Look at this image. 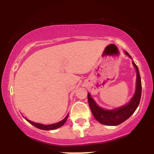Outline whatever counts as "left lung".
Returning <instances> with one entry per match:
<instances>
[{
	"label": "left lung",
	"mask_w": 154,
	"mask_h": 154,
	"mask_svg": "<svg viewBox=\"0 0 154 154\" xmlns=\"http://www.w3.org/2000/svg\"><path fill=\"white\" fill-rule=\"evenodd\" d=\"M130 58L131 56L127 51H125ZM134 66L137 71V82H136V91L135 95L132 97L130 103L127 105L114 109V110H106L100 108L95 103L93 98L91 97L90 93L88 94V100L91 110L94 116L95 119L100 123L110 126H115L124 122L129 117H130L132 114L135 112L138 106L141 98V92H142V85H141L140 76L137 65L134 61H132Z\"/></svg>",
	"instance_id": "obj_1"
}]
</instances>
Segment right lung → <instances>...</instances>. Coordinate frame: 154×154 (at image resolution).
Here are the masks:
<instances>
[{
  "label": "right lung",
  "mask_w": 154,
  "mask_h": 154,
  "mask_svg": "<svg viewBox=\"0 0 154 154\" xmlns=\"http://www.w3.org/2000/svg\"><path fill=\"white\" fill-rule=\"evenodd\" d=\"M68 116H69V114H67V116L64 118V119H63V120H61V121L59 122L52 124V125H42V124L35 123V122H33L30 121V120H29V119H26V121L29 122L32 124V125H34L35 128L40 129V130H55V129L59 128H61V126H63V125H64V123L66 122L67 118H68Z\"/></svg>",
  "instance_id": "right-lung-1"
}]
</instances>
